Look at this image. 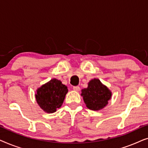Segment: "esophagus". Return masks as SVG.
Returning <instances> with one entry per match:
<instances>
[{"label":"esophagus","mask_w":148,"mask_h":148,"mask_svg":"<svg viewBox=\"0 0 148 148\" xmlns=\"http://www.w3.org/2000/svg\"><path fill=\"white\" fill-rule=\"evenodd\" d=\"M73 90L76 91V92H79L80 90V88L79 86H73Z\"/></svg>","instance_id":"obj_1"}]
</instances>
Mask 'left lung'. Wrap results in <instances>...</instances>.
Returning <instances> with one entry per match:
<instances>
[{"label": "left lung", "instance_id": "8db88e82", "mask_svg": "<svg viewBox=\"0 0 148 148\" xmlns=\"http://www.w3.org/2000/svg\"><path fill=\"white\" fill-rule=\"evenodd\" d=\"M81 95L87 108L97 111L107 106L112 97V92L100 79L94 78L89 82L88 88L82 89Z\"/></svg>", "mask_w": 148, "mask_h": 148}]
</instances>
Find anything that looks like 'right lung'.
<instances>
[{"label": "right lung", "instance_id": "right-lung-1", "mask_svg": "<svg viewBox=\"0 0 148 148\" xmlns=\"http://www.w3.org/2000/svg\"><path fill=\"white\" fill-rule=\"evenodd\" d=\"M67 92V87L54 78L37 89L36 100L44 112L53 113L61 107Z\"/></svg>", "mask_w": 148, "mask_h": 148}]
</instances>
